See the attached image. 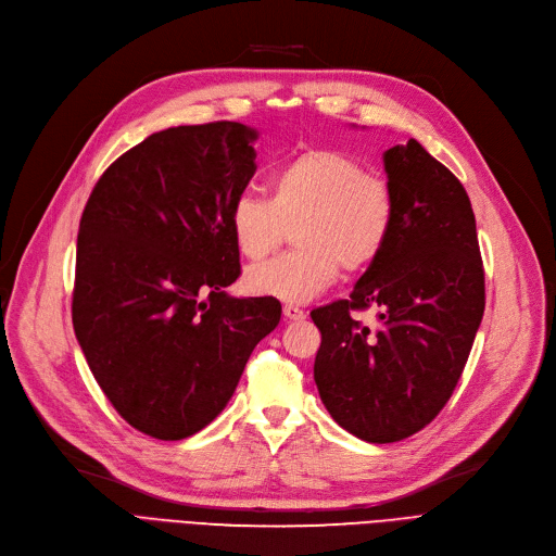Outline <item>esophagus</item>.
<instances>
[{
  "label": "esophagus",
  "mask_w": 556,
  "mask_h": 556,
  "mask_svg": "<svg viewBox=\"0 0 556 556\" xmlns=\"http://www.w3.org/2000/svg\"><path fill=\"white\" fill-rule=\"evenodd\" d=\"M283 317H286V319H293V323H298V319H304V317H306V313H304L300 306L286 304V306H283Z\"/></svg>",
  "instance_id": "1"
}]
</instances>
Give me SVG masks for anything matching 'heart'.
Returning <instances> with one entry per match:
<instances>
[{
  "label": "heart",
  "instance_id": "obj_1",
  "mask_svg": "<svg viewBox=\"0 0 556 556\" xmlns=\"http://www.w3.org/2000/svg\"><path fill=\"white\" fill-rule=\"evenodd\" d=\"M394 193L367 166L333 149H313L279 164L268 198L243 191L231 200L229 229L252 261L270 256L293 227L295 250L245 273L254 295L311 302L340 270L363 273L383 254L394 227Z\"/></svg>",
  "mask_w": 556,
  "mask_h": 556
}]
</instances>
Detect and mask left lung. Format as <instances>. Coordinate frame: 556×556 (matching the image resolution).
Returning a JSON list of instances; mask_svg holds the SVG:
<instances>
[{
    "mask_svg": "<svg viewBox=\"0 0 556 556\" xmlns=\"http://www.w3.org/2000/svg\"><path fill=\"white\" fill-rule=\"evenodd\" d=\"M394 227L349 300L311 313L323 333L315 386L329 415L369 444L401 442L451 399L484 313L476 216L462 182L417 139L383 153ZM374 305L369 332L352 309Z\"/></svg>",
    "mask_w": 556,
    "mask_h": 556,
    "instance_id": "1",
    "label": "left lung"
}]
</instances>
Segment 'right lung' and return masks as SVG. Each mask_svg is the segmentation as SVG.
<instances>
[{"label": "right lung", "instance_id": "1", "mask_svg": "<svg viewBox=\"0 0 556 556\" xmlns=\"http://www.w3.org/2000/svg\"><path fill=\"white\" fill-rule=\"evenodd\" d=\"M237 122L153 132L112 162L76 243L72 323L99 388L132 428L175 442L212 424L258 340L273 298L239 300L231 200L256 170Z\"/></svg>", "mask_w": 556, "mask_h": 556}]
</instances>
